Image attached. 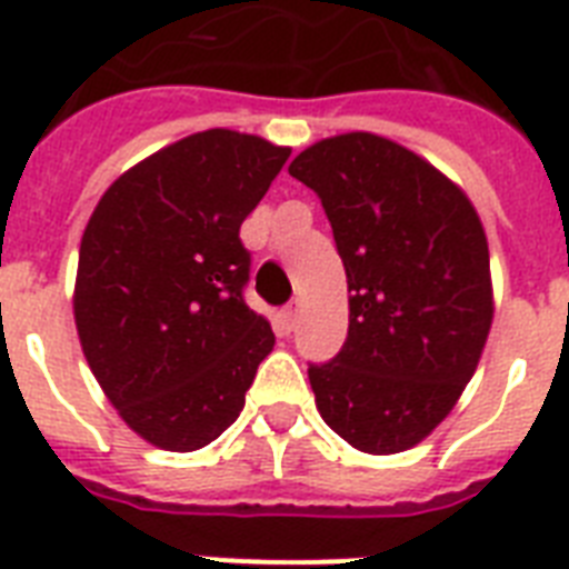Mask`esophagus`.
Returning a JSON list of instances; mask_svg holds the SVG:
<instances>
[{
  "instance_id": "1",
  "label": "esophagus",
  "mask_w": 569,
  "mask_h": 569,
  "mask_svg": "<svg viewBox=\"0 0 569 569\" xmlns=\"http://www.w3.org/2000/svg\"><path fill=\"white\" fill-rule=\"evenodd\" d=\"M279 320H281V329L293 331V329H297V320H299V308L297 306H288V308H284V311L279 313Z\"/></svg>"
}]
</instances>
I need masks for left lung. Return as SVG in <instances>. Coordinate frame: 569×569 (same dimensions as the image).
Masks as SVG:
<instances>
[{"label": "left lung", "instance_id": "obj_1", "mask_svg": "<svg viewBox=\"0 0 569 569\" xmlns=\"http://www.w3.org/2000/svg\"><path fill=\"white\" fill-rule=\"evenodd\" d=\"M347 270V343L311 363L317 411L349 447L393 456L456 408L493 322L488 238L467 193L411 149L349 131L299 152Z\"/></svg>", "mask_w": 569, "mask_h": 569}]
</instances>
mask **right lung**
Listing matches in <instances>:
<instances>
[{
	"mask_svg": "<svg viewBox=\"0 0 569 569\" xmlns=\"http://www.w3.org/2000/svg\"><path fill=\"white\" fill-rule=\"evenodd\" d=\"M290 158L197 131L104 190L81 234L72 313L99 388L152 447L193 452L238 420L276 335L243 302L247 220Z\"/></svg>",
	"mask_w": 569,
	"mask_h": 569,
	"instance_id": "obj_1",
	"label": "right lung"
}]
</instances>
